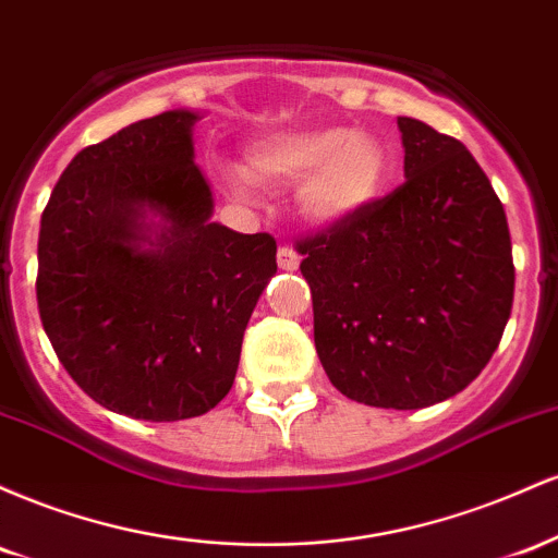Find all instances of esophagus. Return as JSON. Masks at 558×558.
<instances>
[{
	"label": "esophagus",
	"instance_id": "obj_1",
	"mask_svg": "<svg viewBox=\"0 0 558 558\" xmlns=\"http://www.w3.org/2000/svg\"><path fill=\"white\" fill-rule=\"evenodd\" d=\"M278 267H280V270H296L299 254L293 252L291 246H280L278 248Z\"/></svg>",
	"mask_w": 558,
	"mask_h": 558
}]
</instances>
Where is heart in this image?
<instances>
[{
    "label": "heart",
    "instance_id": "obj_1",
    "mask_svg": "<svg viewBox=\"0 0 558 558\" xmlns=\"http://www.w3.org/2000/svg\"><path fill=\"white\" fill-rule=\"evenodd\" d=\"M388 155L369 133L345 128L272 133L254 141L246 165H220L233 194L252 196L257 183L299 181L301 215L315 226H341L380 194Z\"/></svg>",
    "mask_w": 558,
    "mask_h": 558
}]
</instances>
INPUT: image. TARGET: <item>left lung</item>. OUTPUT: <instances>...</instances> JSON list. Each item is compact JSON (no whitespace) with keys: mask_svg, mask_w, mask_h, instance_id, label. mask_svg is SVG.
Wrapping results in <instances>:
<instances>
[{"mask_svg":"<svg viewBox=\"0 0 558 558\" xmlns=\"http://www.w3.org/2000/svg\"><path fill=\"white\" fill-rule=\"evenodd\" d=\"M403 181L296 241L330 383L380 409L470 386L501 341L514 259L501 198L462 141L399 118Z\"/></svg>","mask_w":558,"mask_h":558,"instance_id":"left-lung-1","label":"left lung"}]
</instances>
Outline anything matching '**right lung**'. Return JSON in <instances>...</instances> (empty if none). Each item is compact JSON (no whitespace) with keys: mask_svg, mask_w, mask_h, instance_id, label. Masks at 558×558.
<instances>
[{"mask_svg":"<svg viewBox=\"0 0 558 558\" xmlns=\"http://www.w3.org/2000/svg\"><path fill=\"white\" fill-rule=\"evenodd\" d=\"M196 120L162 112L81 149L38 230V315L57 360L83 393L133 420L198 417L226 399L278 270L270 233L209 220ZM146 211L166 220L155 242Z\"/></svg>","mask_w":558,"mask_h":558,"instance_id":"right-lung-1","label":"right lung"}]
</instances>
